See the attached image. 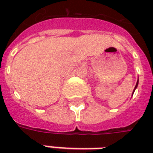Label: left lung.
Instances as JSON below:
<instances>
[{
  "instance_id": "8db88e82",
  "label": "left lung",
  "mask_w": 153,
  "mask_h": 153,
  "mask_svg": "<svg viewBox=\"0 0 153 153\" xmlns=\"http://www.w3.org/2000/svg\"><path fill=\"white\" fill-rule=\"evenodd\" d=\"M138 82H139V79H137V84H136V86L135 88H134V90H133V93H134V91H135V90L137 89V87L138 86Z\"/></svg>"
}]
</instances>
